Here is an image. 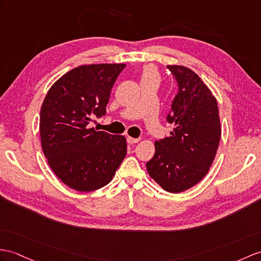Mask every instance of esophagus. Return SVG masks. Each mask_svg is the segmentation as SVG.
<instances>
[{
  "instance_id": "obj_1",
  "label": "esophagus",
  "mask_w": 261,
  "mask_h": 261,
  "mask_svg": "<svg viewBox=\"0 0 261 261\" xmlns=\"http://www.w3.org/2000/svg\"><path fill=\"white\" fill-rule=\"evenodd\" d=\"M139 141H141V139H139V138H134V137H130V136L127 137V143H128L129 145L136 144V143H138Z\"/></svg>"
}]
</instances>
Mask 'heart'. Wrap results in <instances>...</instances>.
Returning <instances> with one entry per match:
<instances>
[{
    "mask_svg": "<svg viewBox=\"0 0 261 261\" xmlns=\"http://www.w3.org/2000/svg\"><path fill=\"white\" fill-rule=\"evenodd\" d=\"M149 77H157L158 79L156 68L154 66H151V65L145 66L144 69H143V74H142V80L149 79Z\"/></svg>",
    "mask_w": 261,
    "mask_h": 261,
    "instance_id": "heart-1",
    "label": "heart"
}]
</instances>
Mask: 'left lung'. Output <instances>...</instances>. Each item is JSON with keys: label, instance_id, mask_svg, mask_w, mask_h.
Here are the masks:
<instances>
[{"label": "left lung", "instance_id": "8db88e82", "mask_svg": "<svg viewBox=\"0 0 261 261\" xmlns=\"http://www.w3.org/2000/svg\"><path fill=\"white\" fill-rule=\"evenodd\" d=\"M179 91L168 112L175 128L155 142V155L146 164L149 176L168 193L178 194L198 184L211 168L221 135L217 100L192 69L168 65Z\"/></svg>", "mask_w": 261, "mask_h": 261}]
</instances>
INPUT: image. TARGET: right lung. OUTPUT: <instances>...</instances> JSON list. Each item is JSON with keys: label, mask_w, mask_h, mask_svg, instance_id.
Segmentation results:
<instances>
[{"label": "right lung", "mask_w": 261, "mask_h": 261, "mask_svg": "<svg viewBox=\"0 0 261 261\" xmlns=\"http://www.w3.org/2000/svg\"><path fill=\"white\" fill-rule=\"evenodd\" d=\"M125 64H88L50 86L40 115L42 150L66 186L90 193L106 186L126 156V138L90 128L105 115L112 87Z\"/></svg>", "instance_id": "1"}]
</instances>
